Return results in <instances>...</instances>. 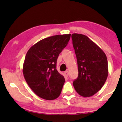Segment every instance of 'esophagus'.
Masks as SVG:
<instances>
[{"instance_id":"34e87169","label":"esophagus","mask_w":122,"mask_h":122,"mask_svg":"<svg viewBox=\"0 0 122 122\" xmlns=\"http://www.w3.org/2000/svg\"><path fill=\"white\" fill-rule=\"evenodd\" d=\"M64 74H65V76H68V75H69V73H68V71H66L64 72Z\"/></svg>"}]
</instances>
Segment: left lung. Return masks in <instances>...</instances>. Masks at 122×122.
Wrapping results in <instances>:
<instances>
[{"label": "left lung", "instance_id": "obj_1", "mask_svg": "<svg viewBox=\"0 0 122 122\" xmlns=\"http://www.w3.org/2000/svg\"><path fill=\"white\" fill-rule=\"evenodd\" d=\"M71 39L78 68V76L73 86L80 96L89 97L97 93L106 82L107 58L104 51L86 36L74 33Z\"/></svg>", "mask_w": 122, "mask_h": 122}]
</instances>
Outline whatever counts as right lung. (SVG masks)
Instances as JSON below:
<instances>
[{
  "label": "right lung",
  "instance_id": "add662e5",
  "mask_svg": "<svg viewBox=\"0 0 122 122\" xmlns=\"http://www.w3.org/2000/svg\"><path fill=\"white\" fill-rule=\"evenodd\" d=\"M71 35L45 38L33 45L26 53L23 75L31 89L43 99L53 100L61 94L65 79L56 69V61Z\"/></svg>",
  "mask_w": 122,
  "mask_h": 122
}]
</instances>
